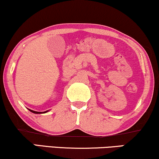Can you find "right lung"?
Wrapping results in <instances>:
<instances>
[{
    "label": "right lung",
    "instance_id": "right-lung-1",
    "mask_svg": "<svg viewBox=\"0 0 159 159\" xmlns=\"http://www.w3.org/2000/svg\"><path fill=\"white\" fill-rule=\"evenodd\" d=\"M29 111H31V112H33V113H34V114H41V113H42V112H38V111H33V110H31V109H29ZM45 112H47V111L44 112V113H45Z\"/></svg>",
    "mask_w": 159,
    "mask_h": 159
}]
</instances>
